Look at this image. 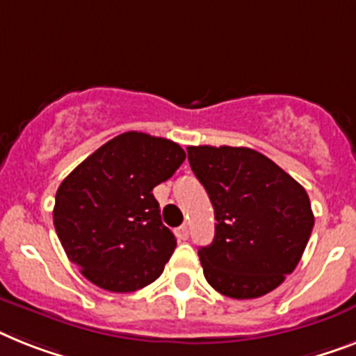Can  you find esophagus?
<instances>
[{"mask_svg": "<svg viewBox=\"0 0 356 356\" xmlns=\"http://www.w3.org/2000/svg\"><path fill=\"white\" fill-rule=\"evenodd\" d=\"M175 234L178 236V240H187V238H189V227L185 224L180 225V227L175 231Z\"/></svg>", "mask_w": 356, "mask_h": 356, "instance_id": "obj_1", "label": "esophagus"}]
</instances>
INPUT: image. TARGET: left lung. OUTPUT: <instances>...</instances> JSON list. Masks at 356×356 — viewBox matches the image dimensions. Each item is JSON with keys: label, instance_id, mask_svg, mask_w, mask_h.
<instances>
[{"label": "left lung", "instance_id": "obj_1", "mask_svg": "<svg viewBox=\"0 0 356 356\" xmlns=\"http://www.w3.org/2000/svg\"><path fill=\"white\" fill-rule=\"evenodd\" d=\"M214 207V240L198 249L205 280L236 300L277 289L295 271L315 216L295 178L248 147H187Z\"/></svg>", "mask_w": 356, "mask_h": 356}]
</instances>
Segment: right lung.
<instances>
[{"instance_id":"1","label":"right lung","mask_w":356,"mask_h":356,"mask_svg":"<svg viewBox=\"0 0 356 356\" xmlns=\"http://www.w3.org/2000/svg\"><path fill=\"white\" fill-rule=\"evenodd\" d=\"M178 143L129 131L61 181L54 227L67 257L94 286L131 293L156 280L176 248L152 189L184 163Z\"/></svg>"}]
</instances>
